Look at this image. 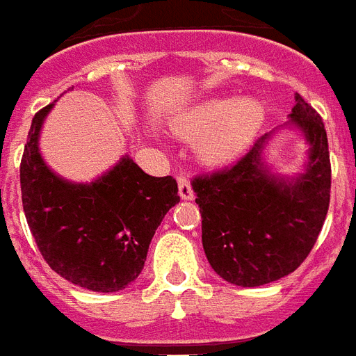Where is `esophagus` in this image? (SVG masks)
<instances>
[{
  "instance_id": "esophagus-1",
  "label": "esophagus",
  "mask_w": 356,
  "mask_h": 356,
  "mask_svg": "<svg viewBox=\"0 0 356 356\" xmlns=\"http://www.w3.org/2000/svg\"><path fill=\"white\" fill-rule=\"evenodd\" d=\"M178 189H180V196L184 200H191L193 196V189H191V184H189V178H187L184 172L178 175Z\"/></svg>"
}]
</instances>
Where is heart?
Returning a JSON list of instances; mask_svg holds the SVG:
<instances>
[{"instance_id":"obj_1","label":"heart","mask_w":356,"mask_h":356,"mask_svg":"<svg viewBox=\"0 0 356 356\" xmlns=\"http://www.w3.org/2000/svg\"><path fill=\"white\" fill-rule=\"evenodd\" d=\"M263 119V106L252 99L235 104L229 99H217L193 110L178 124V134L187 139H200L206 135L202 154L209 161H226L250 143Z\"/></svg>"}]
</instances>
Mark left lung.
<instances>
[{"instance_id":"left-lung-1","label":"left lung","mask_w":356,"mask_h":356,"mask_svg":"<svg viewBox=\"0 0 356 356\" xmlns=\"http://www.w3.org/2000/svg\"><path fill=\"white\" fill-rule=\"evenodd\" d=\"M292 123L311 145V161L294 180L266 175L264 138L222 169L193 178L204 252L222 280L261 286L294 272L311 254L331 200V160L320 113L296 95Z\"/></svg>"}]
</instances>
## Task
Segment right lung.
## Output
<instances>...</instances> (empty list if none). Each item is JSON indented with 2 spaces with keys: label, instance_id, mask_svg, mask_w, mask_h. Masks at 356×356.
Wrapping results in <instances>:
<instances>
[{
  "label": "right lung",
  "instance_id": "add662e5",
  "mask_svg": "<svg viewBox=\"0 0 356 356\" xmlns=\"http://www.w3.org/2000/svg\"><path fill=\"white\" fill-rule=\"evenodd\" d=\"M53 104L34 113L19 184L27 224L45 263L73 285L118 292L143 270L165 213L180 202L172 176H149L130 158L108 175L70 184L53 175L38 152V132Z\"/></svg>",
  "mask_w": 356,
  "mask_h": 356
}]
</instances>
